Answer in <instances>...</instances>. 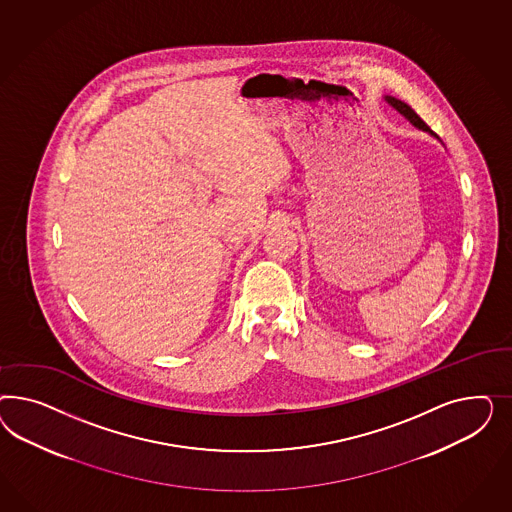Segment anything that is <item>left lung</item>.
I'll use <instances>...</instances> for the list:
<instances>
[{
    "instance_id": "left-lung-1",
    "label": "left lung",
    "mask_w": 512,
    "mask_h": 512,
    "mask_svg": "<svg viewBox=\"0 0 512 512\" xmlns=\"http://www.w3.org/2000/svg\"><path fill=\"white\" fill-rule=\"evenodd\" d=\"M387 99L388 103L394 107V109L398 110L400 114H403L409 122L413 125H417L419 129H422V131H428V133H432V129L428 127V125L424 124L422 122V118H420L419 114L415 112V110L411 109L407 103H403V101H400V99H396V97H385ZM434 135V133H432Z\"/></svg>"
}]
</instances>
